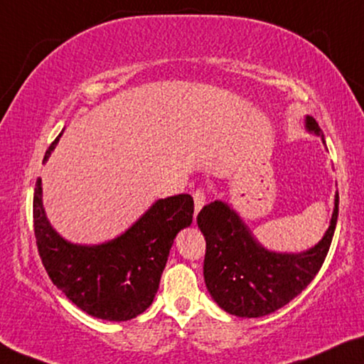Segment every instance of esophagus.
I'll return each instance as SVG.
<instances>
[{"instance_id": "34e87169", "label": "esophagus", "mask_w": 364, "mask_h": 364, "mask_svg": "<svg viewBox=\"0 0 364 364\" xmlns=\"http://www.w3.org/2000/svg\"><path fill=\"white\" fill-rule=\"evenodd\" d=\"M193 201H195V218H197L198 211L203 208V205L206 203V195H205L203 190H201V188L195 190V192H193Z\"/></svg>"}]
</instances>
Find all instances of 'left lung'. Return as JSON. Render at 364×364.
I'll list each match as a JSON object with an SVG mask.
<instances>
[{"label":"left lung","mask_w":364,"mask_h":364,"mask_svg":"<svg viewBox=\"0 0 364 364\" xmlns=\"http://www.w3.org/2000/svg\"><path fill=\"white\" fill-rule=\"evenodd\" d=\"M306 130L322 138V130L306 115ZM338 216L335 193L331 225L314 247L304 252L268 250L250 232L236 210L221 200L201 208L197 225L206 240L203 277L215 303L237 317H262L288 304L309 284L331 249Z\"/></svg>","instance_id":"obj_1"}]
</instances>
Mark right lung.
I'll return each instance as SVG.
<instances>
[{
	"label": "right lung",
	"instance_id": "1",
	"mask_svg": "<svg viewBox=\"0 0 364 364\" xmlns=\"http://www.w3.org/2000/svg\"><path fill=\"white\" fill-rule=\"evenodd\" d=\"M63 135L47 149L43 164ZM188 193L156 200L115 239L96 245L73 244L55 231L46 215L42 178L33 190V232L42 264L55 287L86 314L124 322L148 309L177 232L192 225Z\"/></svg>",
	"mask_w": 364,
	"mask_h": 364
}]
</instances>
